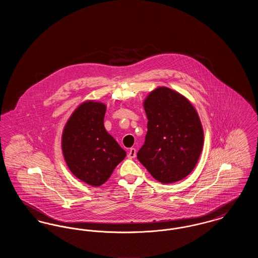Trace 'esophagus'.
<instances>
[{
    "mask_svg": "<svg viewBox=\"0 0 258 258\" xmlns=\"http://www.w3.org/2000/svg\"><path fill=\"white\" fill-rule=\"evenodd\" d=\"M135 157H136V150H135V148H131L127 153V158L135 159Z\"/></svg>",
    "mask_w": 258,
    "mask_h": 258,
    "instance_id": "1",
    "label": "esophagus"
}]
</instances>
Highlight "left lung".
<instances>
[{
    "instance_id": "8db88e82",
    "label": "left lung",
    "mask_w": 258,
    "mask_h": 258,
    "mask_svg": "<svg viewBox=\"0 0 258 258\" xmlns=\"http://www.w3.org/2000/svg\"><path fill=\"white\" fill-rule=\"evenodd\" d=\"M144 108L147 135L137 159L162 184L184 179L197 165L203 147L197 111L182 95L165 87L148 96Z\"/></svg>"
}]
</instances>
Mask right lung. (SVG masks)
<instances>
[{
	"label": "right lung",
	"instance_id": "1",
	"mask_svg": "<svg viewBox=\"0 0 258 258\" xmlns=\"http://www.w3.org/2000/svg\"><path fill=\"white\" fill-rule=\"evenodd\" d=\"M106 106L87 101L81 104L64 126L61 148L66 162L75 177L87 184H104L125 152L104 127Z\"/></svg>",
	"mask_w": 258,
	"mask_h": 258
}]
</instances>
